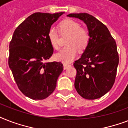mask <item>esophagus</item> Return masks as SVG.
<instances>
[{
	"label": "esophagus",
	"instance_id": "34e87169",
	"mask_svg": "<svg viewBox=\"0 0 128 128\" xmlns=\"http://www.w3.org/2000/svg\"><path fill=\"white\" fill-rule=\"evenodd\" d=\"M70 66H71V65L69 64H66V63H64V70H66L67 68H68Z\"/></svg>",
	"mask_w": 128,
	"mask_h": 128
}]
</instances>
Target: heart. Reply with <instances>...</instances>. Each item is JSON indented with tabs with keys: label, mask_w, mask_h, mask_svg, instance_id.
<instances>
[{
	"label": "heart",
	"mask_w": 128,
	"mask_h": 128,
	"mask_svg": "<svg viewBox=\"0 0 128 128\" xmlns=\"http://www.w3.org/2000/svg\"><path fill=\"white\" fill-rule=\"evenodd\" d=\"M60 33L66 35V47L57 52L54 58L57 61L69 63L77 56V50L83 51L89 43L90 34L86 28H82L78 22L72 19H66L59 24ZM48 40L54 49H58V34L54 27H50L48 32Z\"/></svg>",
	"instance_id": "heart-1"
}]
</instances>
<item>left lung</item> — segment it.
<instances>
[{
	"instance_id": "obj_1",
	"label": "left lung",
	"mask_w": 128,
	"mask_h": 128,
	"mask_svg": "<svg viewBox=\"0 0 128 128\" xmlns=\"http://www.w3.org/2000/svg\"><path fill=\"white\" fill-rule=\"evenodd\" d=\"M87 26L89 43L74 66L77 71L74 86L82 98L98 99L110 90L115 82L119 56L116 43L103 23L87 13L70 14Z\"/></svg>"
}]
</instances>
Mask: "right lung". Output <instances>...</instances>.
<instances>
[{"label":"right lung","instance_id":"1","mask_svg":"<svg viewBox=\"0 0 128 128\" xmlns=\"http://www.w3.org/2000/svg\"><path fill=\"white\" fill-rule=\"evenodd\" d=\"M64 13H34L14 32L9 45V67L19 90L31 99L48 97L63 70L60 62H45L54 52L48 30Z\"/></svg>","mask_w":128,"mask_h":128}]
</instances>
